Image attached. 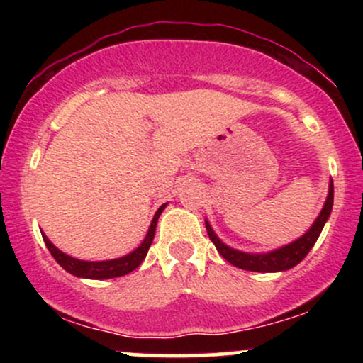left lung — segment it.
<instances>
[{
    "mask_svg": "<svg viewBox=\"0 0 363 363\" xmlns=\"http://www.w3.org/2000/svg\"><path fill=\"white\" fill-rule=\"evenodd\" d=\"M333 196H335V189H333V181H331V184H329V194H328L326 203H324L323 211H320L318 218H315V222L309 228V232H307V234H303L301 239H297L295 242L285 245V247L277 249V251H273V252L247 254V252L235 251V249L225 245L222 240L215 235V232L211 230L210 223L206 222L208 235H210L211 242L215 244L216 251L222 254V256L228 262H230V264L237 266V268L247 269V272H259V273L285 272V269H290V268H294V266H297L298 262H301L303 257L309 254L312 245L315 244L320 230H323L324 223H326L329 215H331Z\"/></svg>",
    "mask_w": 363,
    "mask_h": 363,
    "instance_id": "obj_1",
    "label": "left lung"
}]
</instances>
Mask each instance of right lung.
Listing matches in <instances>:
<instances>
[{
    "instance_id": "1",
    "label": "right lung",
    "mask_w": 363,
    "mask_h": 363,
    "mask_svg": "<svg viewBox=\"0 0 363 363\" xmlns=\"http://www.w3.org/2000/svg\"><path fill=\"white\" fill-rule=\"evenodd\" d=\"M165 205H162L157 210L155 216H153L152 225L148 228V234L145 237V240L141 242L138 249H135L128 256L119 257V259H111V261H80L74 259L72 256H66L65 252H61L56 245L51 244V240L48 237L43 235L45 245H48L49 252L52 254V257L60 262V266L66 269L68 273L74 274V277L80 278H91V280H106V278H116V277H124V274L131 273L133 269H136L143 262L145 256H147L150 245L153 242V237H155V228L158 216L162 215Z\"/></svg>"
}]
</instances>
